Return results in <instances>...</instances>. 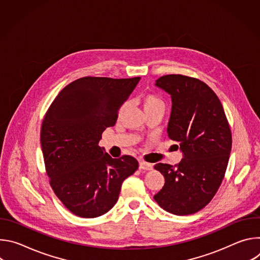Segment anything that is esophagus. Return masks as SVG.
Listing matches in <instances>:
<instances>
[{
  "mask_svg": "<svg viewBox=\"0 0 260 260\" xmlns=\"http://www.w3.org/2000/svg\"><path fill=\"white\" fill-rule=\"evenodd\" d=\"M139 168L140 170H145V171H150L152 170V165L151 164H148L144 160H140L139 162Z\"/></svg>",
  "mask_w": 260,
  "mask_h": 260,
  "instance_id": "esophagus-1",
  "label": "esophagus"
}]
</instances>
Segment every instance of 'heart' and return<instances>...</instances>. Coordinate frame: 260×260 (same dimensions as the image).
Here are the masks:
<instances>
[{
    "label": "heart",
    "instance_id": "heart-1",
    "mask_svg": "<svg viewBox=\"0 0 260 260\" xmlns=\"http://www.w3.org/2000/svg\"><path fill=\"white\" fill-rule=\"evenodd\" d=\"M141 103L143 106L144 111H148V110H151L154 108H165V104L162 102V100L157 96L156 94H152V93H148L142 96L141 99Z\"/></svg>",
    "mask_w": 260,
    "mask_h": 260
}]
</instances>
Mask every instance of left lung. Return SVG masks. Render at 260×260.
Here are the masks:
<instances>
[{"mask_svg": "<svg viewBox=\"0 0 260 260\" xmlns=\"http://www.w3.org/2000/svg\"><path fill=\"white\" fill-rule=\"evenodd\" d=\"M155 86L171 95L169 138L179 144L182 160L156 164L165 177L156 203L175 215H189L206 207L224 178L232 150V132L222 104L203 81L166 75Z\"/></svg>", "mask_w": 260, "mask_h": 260, "instance_id": "1", "label": "left lung"}]
</instances>
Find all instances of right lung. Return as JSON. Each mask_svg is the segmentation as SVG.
Masks as SVG:
<instances>
[{
    "label": "right lung",
    "instance_id": "1",
    "mask_svg": "<svg viewBox=\"0 0 260 260\" xmlns=\"http://www.w3.org/2000/svg\"><path fill=\"white\" fill-rule=\"evenodd\" d=\"M140 79H77L47 111L41 127L45 169L54 193L73 214L94 218L107 213L116 204L122 182L139 167L129 155L112 158L99 142L116 123L118 110Z\"/></svg>",
    "mask_w": 260,
    "mask_h": 260
}]
</instances>
